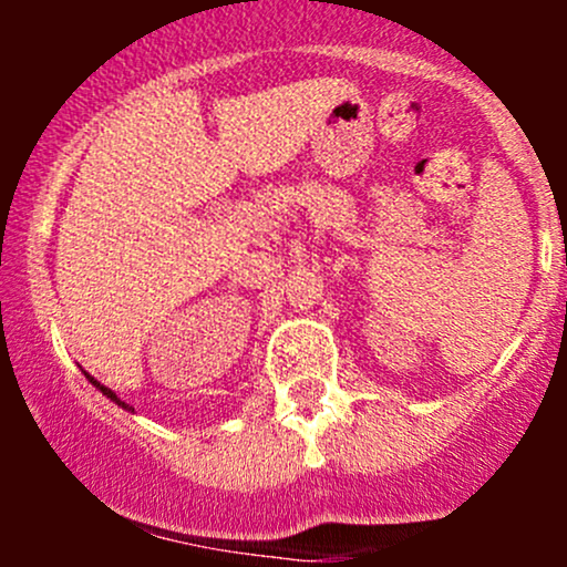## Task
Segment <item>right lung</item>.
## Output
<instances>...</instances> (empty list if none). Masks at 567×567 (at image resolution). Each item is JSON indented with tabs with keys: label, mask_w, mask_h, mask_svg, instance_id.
<instances>
[{
	"label": "right lung",
	"mask_w": 567,
	"mask_h": 567,
	"mask_svg": "<svg viewBox=\"0 0 567 567\" xmlns=\"http://www.w3.org/2000/svg\"><path fill=\"white\" fill-rule=\"evenodd\" d=\"M84 375H87V381H90V383H93V386H95V389H101V392H103V394H106V396H109V400H112V402H116V405H120V408H125V410H130V413H133V408H130V405H127V402H122V400H120V396H116V392H112V389H109V386H103V383H101V381H95V379H93V375H90V373H84Z\"/></svg>",
	"instance_id": "add662e5"
}]
</instances>
